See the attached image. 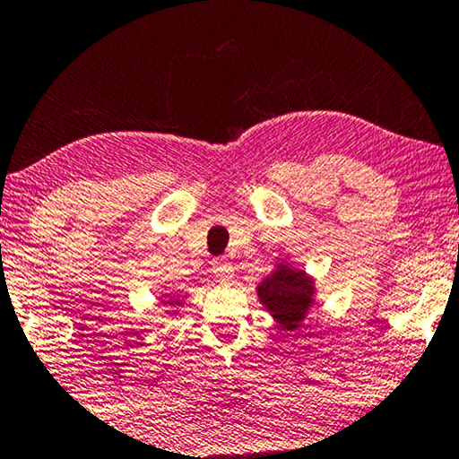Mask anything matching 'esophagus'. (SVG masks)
<instances>
[{"label": "esophagus", "mask_w": 459, "mask_h": 459, "mask_svg": "<svg viewBox=\"0 0 459 459\" xmlns=\"http://www.w3.org/2000/svg\"><path fill=\"white\" fill-rule=\"evenodd\" d=\"M212 273L221 282H230L235 279V268H232V264L227 260H216L212 264Z\"/></svg>", "instance_id": "34e87169"}]
</instances>
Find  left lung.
<instances>
[{
    "label": "left lung",
    "instance_id": "1",
    "mask_svg": "<svg viewBox=\"0 0 459 459\" xmlns=\"http://www.w3.org/2000/svg\"><path fill=\"white\" fill-rule=\"evenodd\" d=\"M314 287L303 270L279 266L273 276L260 282L257 297L282 328L295 331L312 306Z\"/></svg>",
    "mask_w": 459,
    "mask_h": 459
}]
</instances>
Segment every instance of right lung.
Instances as JSON below:
<instances>
[{"instance_id":"obj_1","label":"right lung","mask_w":459,"mask_h":459,"mask_svg":"<svg viewBox=\"0 0 459 459\" xmlns=\"http://www.w3.org/2000/svg\"><path fill=\"white\" fill-rule=\"evenodd\" d=\"M170 303H174V301H170ZM177 303H178V301H177Z\"/></svg>"}]
</instances>
